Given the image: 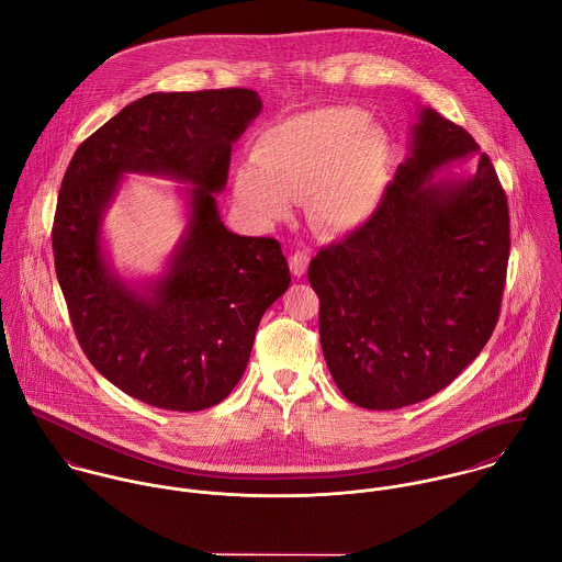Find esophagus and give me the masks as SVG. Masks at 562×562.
Returning a JSON list of instances; mask_svg holds the SVG:
<instances>
[{
  "mask_svg": "<svg viewBox=\"0 0 562 562\" xmlns=\"http://www.w3.org/2000/svg\"><path fill=\"white\" fill-rule=\"evenodd\" d=\"M308 260H311L308 251H295V254H291L289 265H291V271H293V276H295V278H302V276L306 273V269H308Z\"/></svg>",
  "mask_w": 562,
  "mask_h": 562,
  "instance_id": "1",
  "label": "esophagus"
}]
</instances>
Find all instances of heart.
Wrapping results in <instances>:
<instances>
[{
  "mask_svg": "<svg viewBox=\"0 0 562 562\" xmlns=\"http://www.w3.org/2000/svg\"><path fill=\"white\" fill-rule=\"evenodd\" d=\"M251 167L236 176V198L247 211L278 222L289 202L308 198L315 224L340 232L375 213L384 191L386 147L358 111H313L260 132Z\"/></svg>",
  "mask_w": 562,
  "mask_h": 562,
  "instance_id": "obj_1",
  "label": "heart"
}]
</instances>
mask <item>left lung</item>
I'll use <instances>...</instances> for the list:
<instances>
[{
  "mask_svg": "<svg viewBox=\"0 0 562 562\" xmlns=\"http://www.w3.org/2000/svg\"><path fill=\"white\" fill-rule=\"evenodd\" d=\"M477 149L464 127L424 109L375 213L311 260L322 349L356 406L393 411L432 397L495 330L510 217L493 162L480 154L467 180L430 182Z\"/></svg>",
  "mask_w": 562,
  "mask_h": 562,
  "instance_id": "left-lung-1",
  "label": "left lung"
}]
</instances>
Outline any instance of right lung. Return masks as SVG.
Listing matches in <instances>:
<instances>
[{"label": "right lung", "instance_id": "1", "mask_svg": "<svg viewBox=\"0 0 562 562\" xmlns=\"http://www.w3.org/2000/svg\"><path fill=\"white\" fill-rule=\"evenodd\" d=\"M260 109L249 89L149 93L82 140L65 171L52 247L74 333L106 380L149 406L193 413L225 400L265 311L289 289L280 243L229 232L213 195L225 187L232 143ZM125 170L196 187L172 267L143 294L110 273L99 245Z\"/></svg>", "mask_w": 562, "mask_h": 562}]
</instances>
